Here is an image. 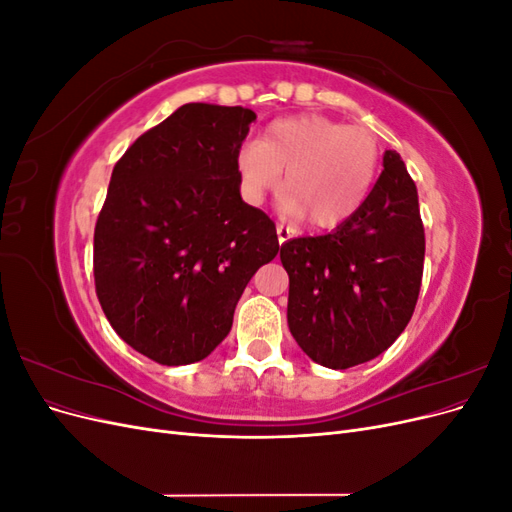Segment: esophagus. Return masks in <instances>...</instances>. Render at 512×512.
Segmentation results:
<instances>
[{
  "label": "esophagus",
  "mask_w": 512,
  "mask_h": 512,
  "mask_svg": "<svg viewBox=\"0 0 512 512\" xmlns=\"http://www.w3.org/2000/svg\"><path fill=\"white\" fill-rule=\"evenodd\" d=\"M275 232H277V241H280V245L286 243V241L292 237V230L286 228L284 224H277V226H275Z\"/></svg>",
  "instance_id": "34e87169"
}]
</instances>
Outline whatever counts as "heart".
I'll list each match as a JSON object with an SVG mask.
<instances>
[{
    "mask_svg": "<svg viewBox=\"0 0 512 512\" xmlns=\"http://www.w3.org/2000/svg\"><path fill=\"white\" fill-rule=\"evenodd\" d=\"M380 143L361 126H344L322 115L277 119L258 143L237 156L239 190L245 203L260 205L280 183L286 218L327 230L350 220L376 183Z\"/></svg>",
    "mask_w": 512,
    "mask_h": 512,
    "instance_id": "1",
    "label": "heart"
}]
</instances>
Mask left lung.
<instances>
[{
  "label": "left lung",
  "mask_w": 512,
  "mask_h": 512,
  "mask_svg": "<svg viewBox=\"0 0 512 512\" xmlns=\"http://www.w3.org/2000/svg\"><path fill=\"white\" fill-rule=\"evenodd\" d=\"M363 207L329 235L282 243L290 277L288 329L314 363L348 369L376 359L404 333L423 280L418 194L397 151Z\"/></svg>",
  "instance_id": "left-lung-1"
}]
</instances>
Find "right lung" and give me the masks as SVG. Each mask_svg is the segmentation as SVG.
<instances>
[{
    "label": "right lung",
    "mask_w": 512,
    "mask_h": 512,
    "mask_svg": "<svg viewBox=\"0 0 512 512\" xmlns=\"http://www.w3.org/2000/svg\"><path fill=\"white\" fill-rule=\"evenodd\" d=\"M256 113L190 102L115 164L94 232V277L115 333L160 365L203 361L230 333L275 224L243 203L237 156Z\"/></svg>",
    "instance_id": "obj_1"
}]
</instances>
